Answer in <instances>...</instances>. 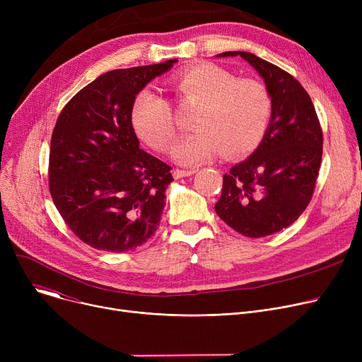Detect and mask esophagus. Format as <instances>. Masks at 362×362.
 <instances>
[{
    "label": "esophagus",
    "mask_w": 362,
    "mask_h": 362,
    "mask_svg": "<svg viewBox=\"0 0 362 362\" xmlns=\"http://www.w3.org/2000/svg\"><path fill=\"white\" fill-rule=\"evenodd\" d=\"M197 173V170H182V168H175L173 170V176L175 179H180V177H187L192 176Z\"/></svg>",
    "instance_id": "1"
}]
</instances>
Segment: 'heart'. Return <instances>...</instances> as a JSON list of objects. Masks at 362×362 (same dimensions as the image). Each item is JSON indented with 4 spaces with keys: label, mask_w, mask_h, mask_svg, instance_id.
<instances>
[{
    "label": "heart",
    "mask_w": 362,
    "mask_h": 362,
    "mask_svg": "<svg viewBox=\"0 0 362 362\" xmlns=\"http://www.w3.org/2000/svg\"><path fill=\"white\" fill-rule=\"evenodd\" d=\"M183 105H197L192 133L175 148L173 157L183 165H199L218 152L227 158L250 154L269 129L273 103L261 82L236 79L226 69L201 63L177 73L171 81ZM132 123L138 135L161 152L171 149L176 139V122L168 100L145 88L133 101Z\"/></svg>",
    "instance_id": "heart-1"
}]
</instances>
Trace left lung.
Listing matches in <instances>:
<instances>
[{"instance_id": "left-lung-1", "label": "left lung", "mask_w": 362, "mask_h": 362, "mask_svg": "<svg viewBox=\"0 0 362 362\" xmlns=\"http://www.w3.org/2000/svg\"><path fill=\"white\" fill-rule=\"evenodd\" d=\"M240 55L264 79L273 110L267 132L246 160L223 176L217 216L246 238L286 229L305 211L318 176L322 132L308 92L288 71L246 51Z\"/></svg>"}]
</instances>
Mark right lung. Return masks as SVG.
Segmentation results:
<instances>
[{
    "label": "right lung",
    "instance_id": "right-lung-1",
    "mask_svg": "<svg viewBox=\"0 0 362 362\" xmlns=\"http://www.w3.org/2000/svg\"><path fill=\"white\" fill-rule=\"evenodd\" d=\"M176 62L107 71L76 93L57 119L49 192L70 230L95 250H135L160 226L171 167L139 148L132 105Z\"/></svg>",
    "mask_w": 362,
    "mask_h": 362
}]
</instances>
